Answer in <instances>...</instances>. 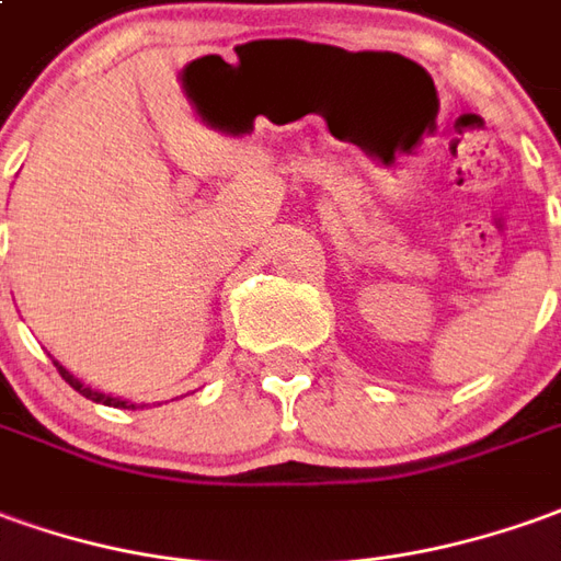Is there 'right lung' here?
Segmentation results:
<instances>
[{"instance_id":"add662e5","label":"right lung","mask_w":561,"mask_h":561,"mask_svg":"<svg viewBox=\"0 0 561 561\" xmlns=\"http://www.w3.org/2000/svg\"><path fill=\"white\" fill-rule=\"evenodd\" d=\"M57 373L67 378L69 388H76V391H79L81 397H88V400H94V403L115 405V409H134V405H137V403H127V400H118V397H110V393H100V391H91V388H84L79 378L69 376V373H67V369H64V366H60V363H57Z\"/></svg>"}]
</instances>
